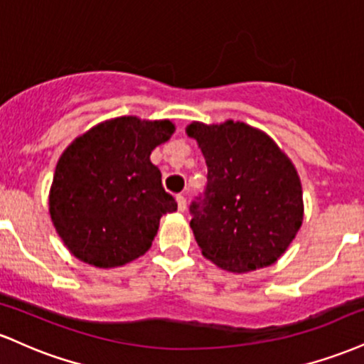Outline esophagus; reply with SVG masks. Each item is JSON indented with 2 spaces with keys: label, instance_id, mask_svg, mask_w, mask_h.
Listing matches in <instances>:
<instances>
[{
  "label": "esophagus",
  "instance_id": "1",
  "mask_svg": "<svg viewBox=\"0 0 364 364\" xmlns=\"http://www.w3.org/2000/svg\"><path fill=\"white\" fill-rule=\"evenodd\" d=\"M176 202H178V208L181 212H185L186 210V198H185V195H178L176 196Z\"/></svg>",
  "mask_w": 364,
  "mask_h": 364
}]
</instances>
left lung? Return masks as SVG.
<instances>
[{"instance_id": "left-lung-1", "label": "left lung", "mask_w": 364, "mask_h": 364, "mask_svg": "<svg viewBox=\"0 0 364 364\" xmlns=\"http://www.w3.org/2000/svg\"><path fill=\"white\" fill-rule=\"evenodd\" d=\"M207 162L203 196L190 205L202 255L243 274L277 262L303 223V190L289 157L267 133L241 123H191Z\"/></svg>"}]
</instances>
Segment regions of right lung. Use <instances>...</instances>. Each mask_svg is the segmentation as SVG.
I'll return each instance as SVG.
<instances>
[{
    "label": "right lung",
    "instance_id": "obj_1",
    "mask_svg": "<svg viewBox=\"0 0 364 364\" xmlns=\"http://www.w3.org/2000/svg\"><path fill=\"white\" fill-rule=\"evenodd\" d=\"M173 133L169 119L121 116L68 145L54 171L49 214L73 257L111 269L152 246L159 220L178 203L162 188L150 154Z\"/></svg>",
    "mask_w": 364,
    "mask_h": 364
}]
</instances>
